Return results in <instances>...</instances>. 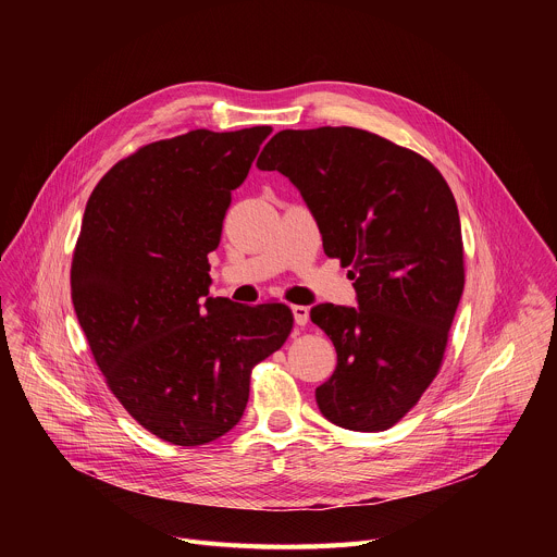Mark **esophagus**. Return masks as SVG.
Instances as JSON below:
<instances>
[{
    "instance_id": "obj_1",
    "label": "esophagus",
    "mask_w": 557,
    "mask_h": 557,
    "mask_svg": "<svg viewBox=\"0 0 557 557\" xmlns=\"http://www.w3.org/2000/svg\"><path fill=\"white\" fill-rule=\"evenodd\" d=\"M290 310H293V317H295V324H297V326H306V324H308V317H310L308 306L295 304V306H290Z\"/></svg>"
}]
</instances>
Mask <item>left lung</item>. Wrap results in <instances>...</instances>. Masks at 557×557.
Returning a JSON list of instances; mask_svg holds the SVG:
<instances>
[{
    "instance_id": "left-lung-1",
    "label": "left lung",
    "mask_w": 557,
    "mask_h": 557,
    "mask_svg": "<svg viewBox=\"0 0 557 557\" xmlns=\"http://www.w3.org/2000/svg\"><path fill=\"white\" fill-rule=\"evenodd\" d=\"M258 170L299 189L324 253L352 269L359 308L310 310L337 350L317 406L346 430L392 428L438 374L465 286L449 185L421 153L357 127L282 129Z\"/></svg>"
}]
</instances>
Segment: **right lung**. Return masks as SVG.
Listing matches in <instances>:
<instances>
[{
	"instance_id": "1",
	"label": "right lung",
	"mask_w": 557,
	"mask_h": 557,
	"mask_svg": "<svg viewBox=\"0 0 557 557\" xmlns=\"http://www.w3.org/2000/svg\"><path fill=\"white\" fill-rule=\"evenodd\" d=\"M269 125L138 147L95 187L72 256V304L108 387L153 436L205 445L243 419L251 370L293 331L286 304L209 295L231 191Z\"/></svg>"
}]
</instances>
